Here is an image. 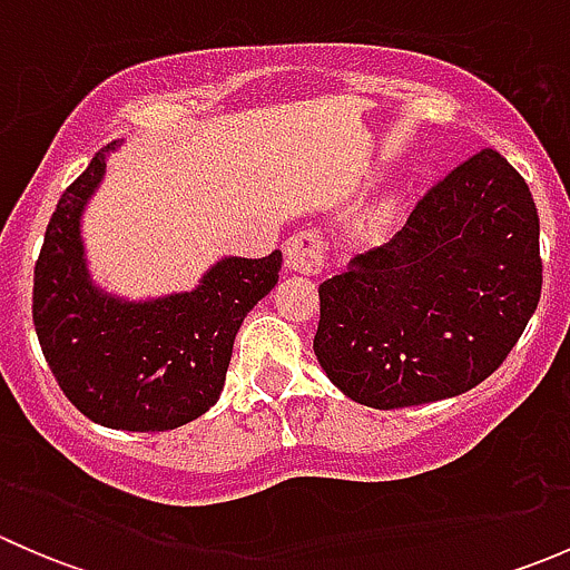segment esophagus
<instances>
[{"instance_id": "esophagus-1", "label": "esophagus", "mask_w": 570, "mask_h": 570, "mask_svg": "<svg viewBox=\"0 0 570 570\" xmlns=\"http://www.w3.org/2000/svg\"><path fill=\"white\" fill-rule=\"evenodd\" d=\"M284 264L289 273L320 275L325 269V237L317 228L292 234L284 248Z\"/></svg>"}]
</instances>
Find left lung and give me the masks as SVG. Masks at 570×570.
<instances>
[{"label":"left lung","mask_w":570,"mask_h":570,"mask_svg":"<svg viewBox=\"0 0 570 570\" xmlns=\"http://www.w3.org/2000/svg\"><path fill=\"white\" fill-rule=\"evenodd\" d=\"M543 286L538 209L482 148L424 193L392 243L320 284L314 353L361 405L458 396L502 366Z\"/></svg>","instance_id":"obj_1"}]
</instances>
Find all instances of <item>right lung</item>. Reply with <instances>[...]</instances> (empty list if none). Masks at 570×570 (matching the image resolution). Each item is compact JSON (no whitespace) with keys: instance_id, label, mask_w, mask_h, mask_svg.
Returning a JSON list of instances; mask_svg holds the SVG:
<instances>
[{"instance_id":"obj_1","label":"right lung","mask_w":570,"mask_h":570,"mask_svg":"<svg viewBox=\"0 0 570 570\" xmlns=\"http://www.w3.org/2000/svg\"><path fill=\"white\" fill-rule=\"evenodd\" d=\"M109 142L62 193L36 262L32 322L62 394L90 422L159 433L217 402L245 314L278 284L281 250L228 256L193 292L126 303L90 284L79 217L107 168Z\"/></svg>"}]
</instances>
